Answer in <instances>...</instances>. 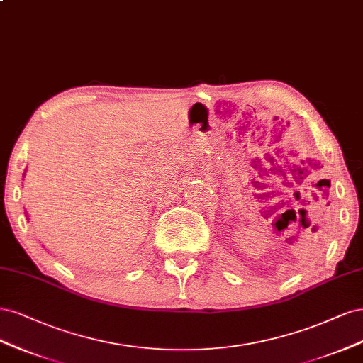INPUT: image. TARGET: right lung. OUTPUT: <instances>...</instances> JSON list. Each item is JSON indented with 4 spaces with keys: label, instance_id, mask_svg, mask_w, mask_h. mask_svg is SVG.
I'll list each match as a JSON object with an SVG mask.
<instances>
[{
    "label": "right lung",
    "instance_id": "obj_1",
    "mask_svg": "<svg viewBox=\"0 0 363 363\" xmlns=\"http://www.w3.org/2000/svg\"><path fill=\"white\" fill-rule=\"evenodd\" d=\"M24 177H26V173H24ZM26 214H27V211H26Z\"/></svg>",
    "mask_w": 363,
    "mask_h": 363
}]
</instances>
